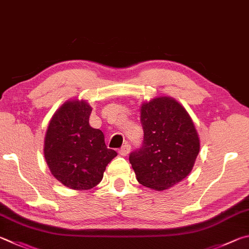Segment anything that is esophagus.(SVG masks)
<instances>
[{
    "mask_svg": "<svg viewBox=\"0 0 249 249\" xmlns=\"http://www.w3.org/2000/svg\"><path fill=\"white\" fill-rule=\"evenodd\" d=\"M130 150H131V146H130L128 143H125V144L119 150V154L122 156H127L130 153Z\"/></svg>",
    "mask_w": 249,
    "mask_h": 249,
    "instance_id": "esophagus-1",
    "label": "esophagus"
}]
</instances>
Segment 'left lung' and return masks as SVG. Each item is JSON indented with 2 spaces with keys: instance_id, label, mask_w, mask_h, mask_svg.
<instances>
[{
  "instance_id": "8db88e82",
  "label": "left lung",
  "mask_w": 249,
  "mask_h": 249,
  "mask_svg": "<svg viewBox=\"0 0 249 249\" xmlns=\"http://www.w3.org/2000/svg\"><path fill=\"white\" fill-rule=\"evenodd\" d=\"M142 146L129 156L141 185L165 190L189 175L200 151L194 121L176 99L160 96L143 103Z\"/></svg>"
}]
</instances>
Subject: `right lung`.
<instances>
[{"mask_svg": "<svg viewBox=\"0 0 249 249\" xmlns=\"http://www.w3.org/2000/svg\"><path fill=\"white\" fill-rule=\"evenodd\" d=\"M91 107L85 100H68L52 116L43 154L52 175L75 190H89L103 179L117 152L105 144L104 133L89 125Z\"/></svg>", "mask_w": 249, "mask_h": 249, "instance_id": "right-lung-1", "label": "right lung"}]
</instances>
